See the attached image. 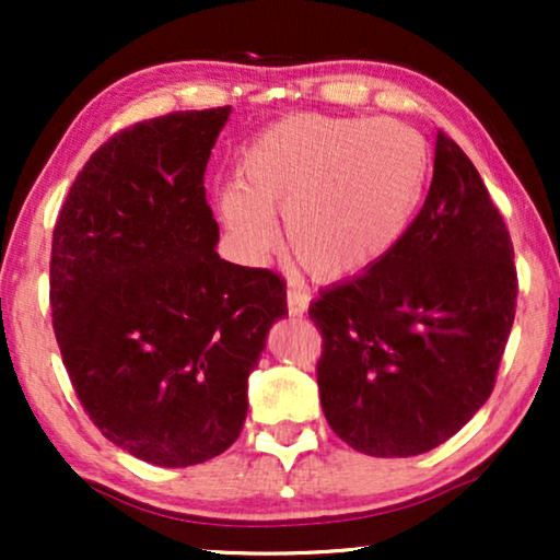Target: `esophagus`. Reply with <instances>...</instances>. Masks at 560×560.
<instances>
[{"instance_id":"34e87169","label":"esophagus","mask_w":560,"mask_h":560,"mask_svg":"<svg viewBox=\"0 0 560 560\" xmlns=\"http://www.w3.org/2000/svg\"><path fill=\"white\" fill-rule=\"evenodd\" d=\"M308 293H303V290H288V313L293 318H301L305 311H308Z\"/></svg>"}]
</instances>
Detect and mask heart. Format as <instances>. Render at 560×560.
Masks as SVG:
<instances>
[{
  "label": "heart",
  "mask_w": 560,
  "mask_h": 560,
  "mask_svg": "<svg viewBox=\"0 0 560 560\" xmlns=\"http://www.w3.org/2000/svg\"><path fill=\"white\" fill-rule=\"evenodd\" d=\"M428 167L423 135L400 121L295 114L244 144L236 186L219 190L217 211L252 259L272 249V217H285L295 262L318 280H341L402 240Z\"/></svg>",
  "instance_id": "b5f03b06"
}]
</instances>
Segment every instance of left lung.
<instances>
[{"label": "left lung", "mask_w": 560, "mask_h": 560, "mask_svg": "<svg viewBox=\"0 0 560 560\" xmlns=\"http://www.w3.org/2000/svg\"><path fill=\"white\" fill-rule=\"evenodd\" d=\"M515 249L466 152L439 129L433 183L395 249L308 316L328 425L366 456L425 454L492 395L515 320Z\"/></svg>", "instance_id": "8db88e82"}]
</instances>
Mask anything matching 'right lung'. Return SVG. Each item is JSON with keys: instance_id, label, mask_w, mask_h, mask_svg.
I'll return each instance as SVG.
<instances>
[{"instance_id": "add662e5", "label": "right lung", "mask_w": 560, "mask_h": 560, "mask_svg": "<svg viewBox=\"0 0 560 560\" xmlns=\"http://www.w3.org/2000/svg\"><path fill=\"white\" fill-rule=\"evenodd\" d=\"M229 114L121 129L83 165L52 229L68 377L98 431L155 466L203 464L240 439L249 372L288 316L282 278L217 252L203 173Z\"/></svg>"}]
</instances>
